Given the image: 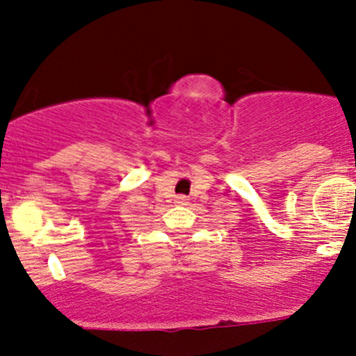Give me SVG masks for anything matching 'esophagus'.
Masks as SVG:
<instances>
[{
    "instance_id": "obj_1",
    "label": "esophagus",
    "mask_w": 356,
    "mask_h": 356,
    "mask_svg": "<svg viewBox=\"0 0 356 356\" xmlns=\"http://www.w3.org/2000/svg\"><path fill=\"white\" fill-rule=\"evenodd\" d=\"M175 203H177V204H188L189 200L186 198V196H177V198H175Z\"/></svg>"
}]
</instances>
